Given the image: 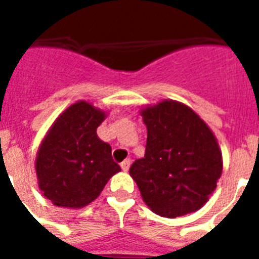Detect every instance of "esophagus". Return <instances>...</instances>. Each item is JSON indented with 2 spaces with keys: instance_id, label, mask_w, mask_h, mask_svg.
<instances>
[{
  "instance_id": "34e87169",
  "label": "esophagus",
  "mask_w": 259,
  "mask_h": 259,
  "mask_svg": "<svg viewBox=\"0 0 259 259\" xmlns=\"http://www.w3.org/2000/svg\"><path fill=\"white\" fill-rule=\"evenodd\" d=\"M130 164H132V161H130L129 158H126V160H123V161L121 162V168H122V170H129V168H130Z\"/></svg>"
}]
</instances>
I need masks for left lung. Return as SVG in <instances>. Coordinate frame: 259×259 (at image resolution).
<instances>
[{
    "instance_id": "1",
    "label": "left lung",
    "mask_w": 259,
    "mask_h": 259,
    "mask_svg": "<svg viewBox=\"0 0 259 259\" xmlns=\"http://www.w3.org/2000/svg\"><path fill=\"white\" fill-rule=\"evenodd\" d=\"M148 129L144 158L130 166L142 200L154 213L177 218L208 201L223 160L208 125L184 103L164 99L141 109Z\"/></svg>"
}]
</instances>
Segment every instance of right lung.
Segmentation results:
<instances>
[{"mask_svg": "<svg viewBox=\"0 0 259 259\" xmlns=\"http://www.w3.org/2000/svg\"><path fill=\"white\" fill-rule=\"evenodd\" d=\"M106 111L78 101L52 123L34 162L38 189L58 207L83 208L94 201L110 177L121 170L111 146L97 136Z\"/></svg>", "mask_w": 259, "mask_h": 259, "instance_id": "1", "label": "right lung"}]
</instances>
